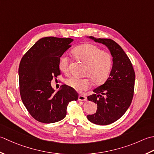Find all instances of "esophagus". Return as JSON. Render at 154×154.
<instances>
[{"mask_svg":"<svg viewBox=\"0 0 154 154\" xmlns=\"http://www.w3.org/2000/svg\"><path fill=\"white\" fill-rule=\"evenodd\" d=\"M86 100L87 98L85 96L79 95V96H78V100H79V101H86Z\"/></svg>","mask_w":154,"mask_h":154,"instance_id":"esophagus-1","label":"esophagus"}]
</instances>
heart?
Returning <instances> with one entry per match:
<instances>
[{
  "instance_id": "heart-1",
  "label": "heart",
  "mask_w": 154,
  "mask_h": 154,
  "mask_svg": "<svg viewBox=\"0 0 154 154\" xmlns=\"http://www.w3.org/2000/svg\"><path fill=\"white\" fill-rule=\"evenodd\" d=\"M73 54L78 60L86 64L84 78L72 76L66 80L69 87L78 92H82L92 86V82L96 85L104 83L111 72L113 60L111 54L95 45L85 44L76 47ZM69 60L67 56L62 55L58 60V68L64 73L69 71Z\"/></svg>"
}]
</instances>
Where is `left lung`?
I'll list each match as a JSON object with an SVG mask.
<instances>
[{
    "instance_id": "obj_1",
    "label": "left lung",
    "mask_w": 154,
    "mask_h": 154,
    "mask_svg": "<svg viewBox=\"0 0 154 154\" xmlns=\"http://www.w3.org/2000/svg\"><path fill=\"white\" fill-rule=\"evenodd\" d=\"M88 38L106 45L113 58L107 80L87 98L98 106L95 114L87 116L88 120L95 124L108 125L120 119L130 107L134 96L135 72L130 60L118 44L111 39Z\"/></svg>"
}]
</instances>
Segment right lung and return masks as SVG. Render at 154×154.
<instances>
[{
  "label": "right lung",
  "mask_w": 154,
  "mask_h": 154,
  "mask_svg": "<svg viewBox=\"0 0 154 154\" xmlns=\"http://www.w3.org/2000/svg\"><path fill=\"white\" fill-rule=\"evenodd\" d=\"M73 39L52 36L40 39L22 58L18 68L22 101L30 114L42 123H54L66 116L68 103L78 94L67 86L54 92L53 78L60 75L58 60Z\"/></svg>",
  "instance_id": "1"
}]
</instances>
